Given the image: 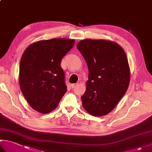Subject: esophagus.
Wrapping results in <instances>:
<instances>
[{
  "label": "esophagus",
  "instance_id": "esophagus-1",
  "mask_svg": "<svg viewBox=\"0 0 152 152\" xmlns=\"http://www.w3.org/2000/svg\"><path fill=\"white\" fill-rule=\"evenodd\" d=\"M78 85V83H73V84L71 85V86H72V88H75V87H76Z\"/></svg>",
  "mask_w": 152,
  "mask_h": 152
}]
</instances>
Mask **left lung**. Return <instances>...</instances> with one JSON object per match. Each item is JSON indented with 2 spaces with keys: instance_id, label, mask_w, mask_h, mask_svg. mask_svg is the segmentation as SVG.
I'll return each instance as SVG.
<instances>
[{
  "instance_id": "left-lung-1",
  "label": "left lung",
  "mask_w": 152,
  "mask_h": 152,
  "mask_svg": "<svg viewBox=\"0 0 152 152\" xmlns=\"http://www.w3.org/2000/svg\"><path fill=\"white\" fill-rule=\"evenodd\" d=\"M77 48L89 70L82 105L94 116L108 114L123 97L129 85L130 69L124 49L105 40L80 41Z\"/></svg>"
}]
</instances>
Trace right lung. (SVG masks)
I'll return each instance as SVG.
<instances>
[{
	"label": "right lung",
	"instance_id": "1",
	"mask_svg": "<svg viewBox=\"0 0 152 152\" xmlns=\"http://www.w3.org/2000/svg\"><path fill=\"white\" fill-rule=\"evenodd\" d=\"M75 40L53 38L31 44L23 53L19 82L25 99L35 110L47 114L56 108L67 89L62 58Z\"/></svg>",
	"mask_w": 152,
	"mask_h": 152
}]
</instances>
